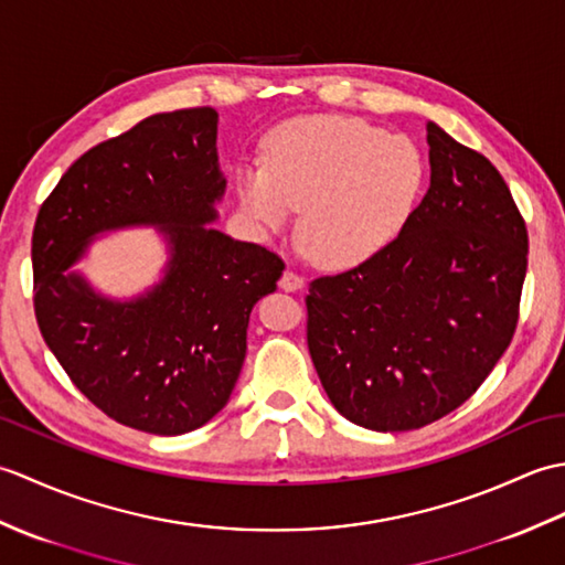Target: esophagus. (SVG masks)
Returning <instances> with one entry per match:
<instances>
[{
    "label": "esophagus",
    "mask_w": 565,
    "mask_h": 565,
    "mask_svg": "<svg viewBox=\"0 0 565 565\" xmlns=\"http://www.w3.org/2000/svg\"><path fill=\"white\" fill-rule=\"evenodd\" d=\"M279 289H284V291H301L303 289V279L296 271L286 269L281 274V279H279Z\"/></svg>",
    "instance_id": "34e87169"
}]
</instances>
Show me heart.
Instances as JSON below:
<instances>
[{
    "label": "heart",
    "instance_id": "b5f03b06",
    "mask_svg": "<svg viewBox=\"0 0 565 565\" xmlns=\"http://www.w3.org/2000/svg\"><path fill=\"white\" fill-rule=\"evenodd\" d=\"M427 186V160L407 136L347 116H306L267 140V162L237 174L243 209L284 231L301 209L303 247L328 269H354L393 245Z\"/></svg>",
    "mask_w": 565,
    "mask_h": 565
}]
</instances>
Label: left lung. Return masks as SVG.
Wrapping results in <instances>:
<instances>
[{"label": "left lung", "instance_id": "obj_1", "mask_svg": "<svg viewBox=\"0 0 565 565\" xmlns=\"http://www.w3.org/2000/svg\"><path fill=\"white\" fill-rule=\"evenodd\" d=\"M429 189L393 245L310 281L308 350L330 403L374 431L466 403L518 328L526 227L481 152L427 124Z\"/></svg>", "mask_w": 565, "mask_h": 565}]
</instances>
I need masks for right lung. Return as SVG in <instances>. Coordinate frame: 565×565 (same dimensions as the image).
<instances>
[{
  "mask_svg": "<svg viewBox=\"0 0 565 565\" xmlns=\"http://www.w3.org/2000/svg\"><path fill=\"white\" fill-rule=\"evenodd\" d=\"M218 114H154L84 152L33 227V308L72 383L116 423L174 437L218 415L247 352L249 313L284 262L215 231L225 194ZM158 226L163 279L134 299L99 295L71 267L99 234Z\"/></svg>",
  "mask_w": 565,
  "mask_h": 565,
  "instance_id": "right-lung-1",
  "label": "right lung"
}]
</instances>
